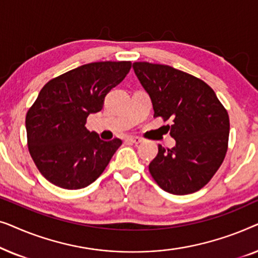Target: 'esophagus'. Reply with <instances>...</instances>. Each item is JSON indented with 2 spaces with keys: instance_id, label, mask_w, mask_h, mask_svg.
<instances>
[{
  "instance_id": "1",
  "label": "esophagus",
  "mask_w": 258,
  "mask_h": 258,
  "mask_svg": "<svg viewBox=\"0 0 258 258\" xmlns=\"http://www.w3.org/2000/svg\"><path fill=\"white\" fill-rule=\"evenodd\" d=\"M142 139H141V137H139V136H128L126 137V142H129V143H134V144H139V143H141L142 142Z\"/></svg>"
}]
</instances>
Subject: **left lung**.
<instances>
[{
	"label": "left lung",
	"mask_w": 258,
	"mask_h": 258,
	"mask_svg": "<svg viewBox=\"0 0 258 258\" xmlns=\"http://www.w3.org/2000/svg\"><path fill=\"white\" fill-rule=\"evenodd\" d=\"M153 102L154 117L171 119L174 148L158 144L149 171L164 191L188 195L216 174L228 150L229 115L215 91L197 77L164 64H133Z\"/></svg>",
	"instance_id": "8db88e82"
}]
</instances>
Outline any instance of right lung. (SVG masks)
Wrapping results in <instances>:
<instances>
[{
  "mask_svg": "<svg viewBox=\"0 0 258 258\" xmlns=\"http://www.w3.org/2000/svg\"><path fill=\"white\" fill-rule=\"evenodd\" d=\"M130 61L94 62L45 83L26 116L27 143L38 171L52 184L75 190L100 177L122 141H102L87 118L123 81Z\"/></svg>",
  "mask_w": 258,
  "mask_h": 258,
  "instance_id": "right-lung-1",
  "label": "right lung"
}]
</instances>
